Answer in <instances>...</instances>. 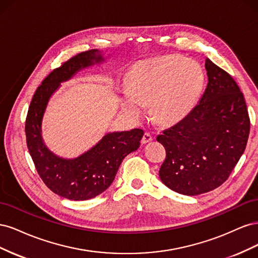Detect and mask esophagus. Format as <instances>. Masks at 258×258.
<instances>
[{"instance_id":"34e87169","label":"esophagus","mask_w":258,"mask_h":258,"mask_svg":"<svg viewBox=\"0 0 258 258\" xmlns=\"http://www.w3.org/2000/svg\"><path fill=\"white\" fill-rule=\"evenodd\" d=\"M153 140V137L148 134V132H145V134L143 135V138L141 140V143L142 144H146V143H150Z\"/></svg>"}]
</instances>
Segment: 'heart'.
<instances>
[{
  "label": "heart",
  "mask_w": 258,
  "mask_h": 258,
  "mask_svg": "<svg viewBox=\"0 0 258 258\" xmlns=\"http://www.w3.org/2000/svg\"><path fill=\"white\" fill-rule=\"evenodd\" d=\"M204 84V70L192 59L168 56L144 61L130 72L129 90L122 91L119 104L137 120L144 116V105L153 104L160 121H173L190 111Z\"/></svg>",
  "instance_id": "heart-1"
}]
</instances>
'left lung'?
Wrapping results in <instances>:
<instances>
[{
	"mask_svg": "<svg viewBox=\"0 0 258 258\" xmlns=\"http://www.w3.org/2000/svg\"><path fill=\"white\" fill-rule=\"evenodd\" d=\"M205 66L208 85L198 104L157 137L167 152L161 182L186 196L221 186L244 153L249 135L245 100L237 83L210 59Z\"/></svg>",
	"mask_w": 258,
	"mask_h": 258,
	"instance_id": "obj_1",
	"label": "left lung"
}]
</instances>
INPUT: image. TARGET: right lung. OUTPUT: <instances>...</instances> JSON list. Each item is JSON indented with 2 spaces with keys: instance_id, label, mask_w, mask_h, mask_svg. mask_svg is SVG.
I'll list each match as a JSON object with an SVG mask.
<instances>
[{
  "instance_id": "obj_1",
  "label": "right lung",
  "mask_w": 258,
  "mask_h": 258,
  "mask_svg": "<svg viewBox=\"0 0 258 258\" xmlns=\"http://www.w3.org/2000/svg\"><path fill=\"white\" fill-rule=\"evenodd\" d=\"M104 62V52L98 49L79 53L68 60L43 81L28 111L27 145L36 171L50 190L70 200H88L105 191L113 183L123 158L138 150L144 135L141 129L107 132L88 151L74 158L60 157L45 144L43 118L53 93L62 83L82 70Z\"/></svg>"
}]
</instances>
